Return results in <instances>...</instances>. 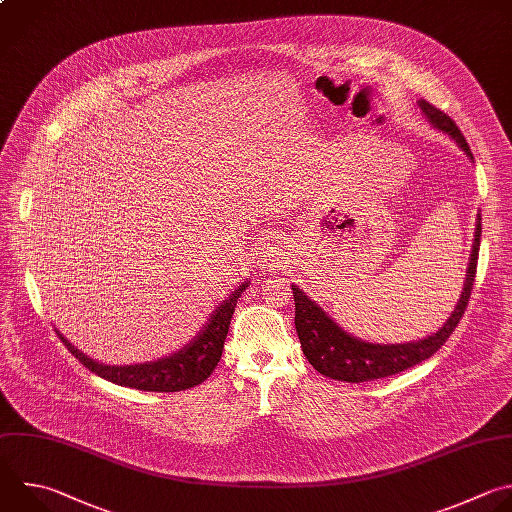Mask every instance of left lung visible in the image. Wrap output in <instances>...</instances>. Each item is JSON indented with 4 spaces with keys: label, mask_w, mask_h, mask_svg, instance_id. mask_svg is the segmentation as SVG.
<instances>
[{
    "label": "left lung",
    "mask_w": 512,
    "mask_h": 512,
    "mask_svg": "<svg viewBox=\"0 0 512 512\" xmlns=\"http://www.w3.org/2000/svg\"><path fill=\"white\" fill-rule=\"evenodd\" d=\"M418 106L426 114V118L442 132H446L450 138L458 142V146L470 156L472 152L462 136L460 128L456 122L432 106L426 100H420ZM480 219L476 225V235H474V245H472V255L466 271V281L464 289L460 295V301L456 309L450 313L446 323L434 333L428 335L426 339H420V342L412 344H396V346H380V344H368L362 342V339L352 337L346 333L342 327L335 325L323 309H319L303 291H299L295 285L293 289V299H295V329L301 342V350L307 358V362L323 376L339 382H372L380 378H388L394 374H400L430 356H434L450 337V333L456 329L460 323L466 305L470 301L474 277H476V265H478V249H480Z\"/></svg>",
    "instance_id": "8db88e82"
}]
</instances>
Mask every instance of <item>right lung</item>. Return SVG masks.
<instances>
[{"label": "right lung", "mask_w": 512, "mask_h": 512, "mask_svg": "<svg viewBox=\"0 0 512 512\" xmlns=\"http://www.w3.org/2000/svg\"><path fill=\"white\" fill-rule=\"evenodd\" d=\"M247 287V283L239 285L235 293L219 307L209 319V325L193 339V342L183 348L181 352L168 356L164 360L152 362V364H140V366H104L88 356H84L80 350H76L68 339L60 335L64 346L68 352L90 372L96 376L134 390H144V392H181L199 386L205 382L213 370L217 368L221 354H223V344L225 337L231 325L233 311L237 307V299L241 291Z\"/></svg>", "instance_id": "right-lung-1"}]
</instances>
